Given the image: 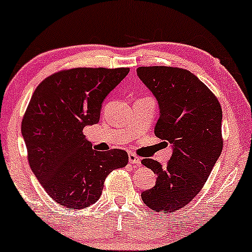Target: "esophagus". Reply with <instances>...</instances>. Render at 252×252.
Masks as SVG:
<instances>
[{"label": "esophagus", "mask_w": 252, "mask_h": 252, "mask_svg": "<svg viewBox=\"0 0 252 252\" xmlns=\"http://www.w3.org/2000/svg\"><path fill=\"white\" fill-rule=\"evenodd\" d=\"M128 161H129V163H132V164H138V166H139L140 163H142V159H140V158H138L137 155H134V154H132V153H129L128 154Z\"/></svg>", "instance_id": "1"}]
</instances>
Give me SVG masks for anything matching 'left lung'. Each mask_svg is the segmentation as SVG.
Masks as SVG:
<instances>
[{"label":"left lung","mask_w":252,"mask_h":252,"mask_svg":"<svg viewBox=\"0 0 252 252\" xmlns=\"http://www.w3.org/2000/svg\"><path fill=\"white\" fill-rule=\"evenodd\" d=\"M137 75L158 103L156 137L173 150L164 166L143 159L158 179L140 196L150 209L172 213L196 197L220 158L222 110L212 91L186 69L139 67Z\"/></svg>","instance_id":"obj_1"}]
</instances>
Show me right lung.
Wrapping results in <instances>:
<instances>
[{
    "instance_id": "add662e5",
    "label": "right lung",
    "mask_w": 252,
    "mask_h": 252,
    "mask_svg": "<svg viewBox=\"0 0 252 252\" xmlns=\"http://www.w3.org/2000/svg\"><path fill=\"white\" fill-rule=\"evenodd\" d=\"M129 68H73L37 86L21 123L32 172L59 204L83 209L98 201L112 170L128 162L126 151H97L83 134L99 121L102 103Z\"/></svg>"
}]
</instances>
